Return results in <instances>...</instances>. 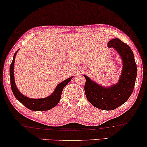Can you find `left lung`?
Wrapping results in <instances>:
<instances>
[{
  "label": "left lung",
  "instance_id": "left-lung-1",
  "mask_svg": "<svg viewBox=\"0 0 147 147\" xmlns=\"http://www.w3.org/2000/svg\"><path fill=\"white\" fill-rule=\"evenodd\" d=\"M121 57V73L117 83L110 86H103L84 75L86 78L84 91L87 100L94 106L102 110H113L127 101L134 88L137 77V65L129 46L120 39H113L108 43Z\"/></svg>",
  "mask_w": 147,
  "mask_h": 147
}]
</instances>
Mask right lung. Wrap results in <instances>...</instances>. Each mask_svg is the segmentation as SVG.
I'll return each mask as SVG.
<instances>
[{"instance_id":"right-lung-1","label":"right lung","mask_w":147,"mask_h":147,"mask_svg":"<svg viewBox=\"0 0 147 147\" xmlns=\"http://www.w3.org/2000/svg\"><path fill=\"white\" fill-rule=\"evenodd\" d=\"M18 51V50L14 55L12 62L11 63L10 67L11 88H12V91L15 97L24 106H25L26 108L32 111H47L55 107L58 104V103L60 102L61 94H62L63 88L71 80L73 76H71V77L67 78V79L63 80V82L59 83L55 88L53 92L51 95L47 96V97L38 98V99L28 98L27 96L23 95L19 91L16 84H15L14 66L15 57H16Z\"/></svg>"}]
</instances>
